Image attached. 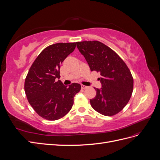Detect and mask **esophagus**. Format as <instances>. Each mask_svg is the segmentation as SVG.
Wrapping results in <instances>:
<instances>
[{"instance_id":"1","label":"esophagus","mask_w":160,"mask_h":160,"mask_svg":"<svg viewBox=\"0 0 160 160\" xmlns=\"http://www.w3.org/2000/svg\"><path fill=\"white\" fill-rule=\"evenodd\" d=\"M87 88H88V86H85L84 85H81V89H87Z\"/></svg>"}]
</instances>
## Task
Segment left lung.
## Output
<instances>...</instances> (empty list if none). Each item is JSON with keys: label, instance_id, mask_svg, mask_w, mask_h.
Segmentation results:
<instances>
[{"label": "left lung", "instance_id": "left-lung-1", "mask_svg": "<svg viewBox=\"0 0 160 160\" xmlns=\"http://www.w3.org/2000/svg\"><path fill=\"white\" fill-rule=\"evenodd\" d=\"M77 49L85 58L91 71L99 72L101 88L91 107L105 116H112L122 111L128 103L133 89L132 73L125 62L109 47L98 41L77 42Z\"/></svg>", "mask_w": 160, "mask_h": 160}]
</instances>
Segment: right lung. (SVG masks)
<instances>
[{
    "instance_id": "1",
    "label": "right lung",
    "mask_w": 160,
    "mask_h": 160,
    "mask_svg": "<svg viewBox=\"0 0 160 160\" xmlns=\"http://www.w3.org/2000/svg\"><path fill=\"white\" fill-rule=\"evenodd\" d=\"M76 42H59L43 49L34 61L25 82L27 99L37 113L42 118L55 121L69 113L75 95L81 85L69 87L60 80V67L75 49Z\"/></svg>"
}]
</instances>
